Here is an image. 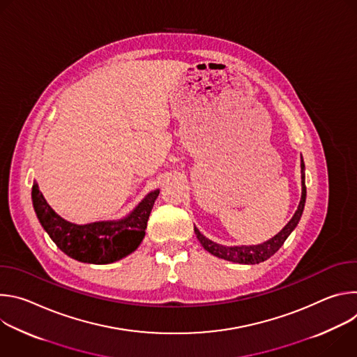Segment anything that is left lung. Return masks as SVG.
Returning <instances> with one entry per match:
<instances>
[{
	"mask_svg": "<svg viewBox=\"0 0 357 357\" xmlns=\"http://www.w3.org/2000/svg\"><path fill=\"white\" fill-rule=\"evenodd\" d=\"M301 167L303 169V161H301ZM305 197H307V186H305V176L302 174V196H301V202L298 205V209L295 212V215L292 216V219L288 222V225L273 238H270L268 241L259 244V245H240V247H225L220 244L213 243L212 240L206 238L203 234H200V231L195 227V233L197 240L200 241V244L203 245V248L208 250L213 256L227 260V261H233V263H238V264H259L266 261L267 259H270L271 256L280 250V247L284 244V241L287 240V237L291 234V231L296 227L301 215L303 212V206H305Z\"/></svg>",
	"mask_w": 357,
	"mask_h": 357,
	"instance_id": "1",
	"label": "left lung"
}]
</instances>
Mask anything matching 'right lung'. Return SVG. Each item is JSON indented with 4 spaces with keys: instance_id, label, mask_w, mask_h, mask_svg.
<instances>
[{
    "instance_id": "add662e5",
    "label": "right lung",
    "mask_w": 357,
    "mask_h": 357,
    "mask_svg": "<svg viewBox=\"0 0 357 357\" xmlns=\"http://www.w3.org/2000/svg\"><path fill=\"white\" fill-rule=\"evenodd\" d=\"M158 195V189L148 193L134 212L120 222L80 226L56 215L46 203L38 183L32 185L33 209L49 237L69 257L90 264H110L137 250L145 236L146 222Z\"/></svg>"
}]
</instances>
